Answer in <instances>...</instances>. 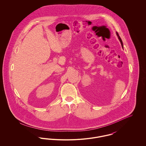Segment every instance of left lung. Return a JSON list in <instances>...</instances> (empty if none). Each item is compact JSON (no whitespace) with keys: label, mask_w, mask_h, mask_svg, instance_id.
Segmentation results:
<instances>
[{"label":"left lung","mask_w":146,"mask_h":146,"mask_svg":"<svg viewBox=\"0 0 146 146\" xmlns=\"http://www.w3.org/2000/svg\"><path fill=\"white\" fill-rule=\"evenodd\" d=\"M117 35H118V38H119V40H120V42H121V46H122V47L123 48V42H122V40H121V38H120V37L119 36V35H118V33L117 32Z\"/></svg>","instance_id":"1"}]
</instances>
